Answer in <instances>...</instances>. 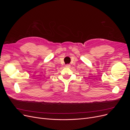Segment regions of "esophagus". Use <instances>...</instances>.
<instances>
[{
    "label": "esophagus",
    "instance_id": "esophagus-1",
    "mask_svg": "<svg viewBox=\"0 0 130 130\" xmlns=\"http://www.w3.org/2000/svg\"><path fill=\"white\" fill-rule=\"evenodd\" d=\"M65 67L67 68H70L71 67V65L70 64H67V65H66Z\"/></svg>",
    "mask_w": 130,
    "mask_h": 130
}]
</instances>
